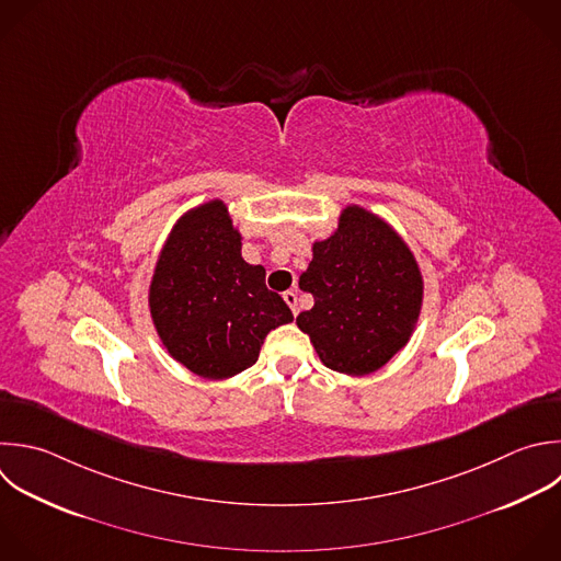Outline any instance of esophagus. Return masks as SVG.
Masks as SVG:
<instances>
[{
  "mask_svg": "<svg viewBox=\"0 0 561 561\" xmlns=\"http://www.w3.org/2000/svg\"><path fill=\"white\" fill-rule=\"evenodd\" d=\"M283 298H285V302L289 305L291 313H294V316H298V294L289 289V291H285V294H283Z\"/></svg>",
  "mask_w": 561,
  "mask_h": 561,
  "instance_id": "1",
  "label": "esophagus"
}]
</instances>
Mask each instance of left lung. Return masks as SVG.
Instances as JSON below:
<instances>
[{
  "label": "left lung",
  "instance_id": "8db88e82",
  "mask_svg": "<svg viewBox=\"0 0 561 561\" xmlns=\"http://www.w3.org/2000/svg\"><path fill=\"white\" fill-rule=\"evenodd\" d=\"M313 307L296 318L320 362L368 375L401 351L421 313L423 278L405 241L377 215L346 206L337 230L313 243L298 280Z\"/></svg>",
  "mask_w": 561,
  "mask_h": 561
}]
</instances>
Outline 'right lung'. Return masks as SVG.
<instances>
[{
  "label": "right lung",
  "instance_id": "obj_1",
  "mask_svg": "<svg viewBox=\"0 0 561 561\" xmlns=\"http://www.w3.org/2000/svg\"><path fill=\"white\" fill-rule=\"evenodd\" d=\"M156 331L169 355L206 379H228L259 359L265 335L294 320L265 287V267L241 256L228 206L213 199L173 226L149 287Z\"/></svg>",
  "mask_w": 561,
  "mask_h": 561
}]
</instances>
